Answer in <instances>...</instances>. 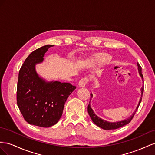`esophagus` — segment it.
<instances>
[{
	"label": "esophagus",
	"instance_id": "34e87169",
	"mask_svg": "<svg viewBox=\"0 0 155 155\" xmlns=\"http://www.w3.org/2000/svg\"><path fill=\"white\" fill-rule=\"evenodd\" d=\"M88 81H89V79H88V78L87 77H84L82 78L81 80L79 81L78 82V86L81 87H85L86 84L87 83Z\"/></svg>",
	"mask_w": 155,
	"mask_h": 155
}]
</instances>
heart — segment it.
I'll use <instances>...</instances> for the list:
<instances>
[{
    "label": "heart",
    "instance_id": "heart-1",
    "mask_svg": "<svg viewBox=\"0 0 155 155\" xmlns=\"http://www.w3.org/2000/svg\"><path fill=\"white\" fill-rule=\"evenodd\" d=\"M110 60H111V57L108 55L103 54L97 56L95 59V63L97 65H101L110 62Z\"/></svg>",
    "mask_w": 155,
    "mask_h": 155
}]
</instances>
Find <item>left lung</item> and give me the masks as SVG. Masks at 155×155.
<instances>
[{
	"label": "left lung",
	"instance_id": "1",
	"mask_svg": "<svg viewBox=\"0 0 155 155\" xmlns=\"http://www.w3.org/2000/svg\"><path fill=\"white\" fill-rule=\"evenodd\" d=\"M137 65H138V72H139V74L140 75V77L142 78V81L143 82V74L141 73V66L140 65V64L138 63H137ZM143 86L141 87V97L139 101V103L138 106H137V107L135 110V111L133 112L131 116L128 117L126 119H124V120L123 121H116V122H110V121H107L104 120V119H103L100 118L99 117H98L97 116V115L94 113V110H92V108L90 107V103L88 104V107H87V112L88 114H89L90 116L91 119V120L93 121L95 124L96 125H97L98 127H99L101 129H103L104 130H113V129H118V128H120L121 127L125 126L126 125H127L128 123H129L130 122V121L132 120V119L133 118L134 114L136 113V112L137 111V110H138L139 106L140 104V103L141 101V99H142V95H143ZM91 95V99L93 97V95L92 94H90Z\"/></svg>",
	"mask_w": 155,
	"mask_h": 155
}]
</instances>
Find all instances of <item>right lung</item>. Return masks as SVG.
I'll list each match as a JSON object with an SVG mask.
<instances>
[{"label": "right lung", "instance_id": "1", "mask_svg": "<svg viewBox=\"0 0 155 155\" xmlns=\"http://www.w3.org/2000/svg\"><path fill=\"white\" fill-rule=\"evenodd\" d=\"M46 45L35 50L26 58L19 73L17 103L29 124L50 127L59 121L66 100L76 87L68 82H47L36 71V65L43 62L48 48Z\"/></svg>", "mask_w": 155, "mask_h": 155}]
</instances>
